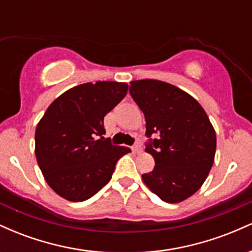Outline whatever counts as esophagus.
<instances>
[{
  "mask_svg": "<svg viewBox=\"0 0 252 252\" xmlns=\"http://www.w3.org/2000/svg\"><path fill=\"white\" fill-rule=\"evenodd\" d=\"M132 152L136 153V154H140L141 152H142V147L140 146V144H135L134 147H132Z\"/></svg>",
  "mask_w": 252,
  "mask_h": 252,
  "instance_id": "esophagus-1",
  "label": "esophagus"
}]
</instances>
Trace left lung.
<instances>
[{
  "mask_svg": "<svg viewBox=\"0 0 252 252\" xmlns=\"http://www.w3.org/2000/svg\"><path fill=\"white\" fill-rule=\"evenodd\" d=\"M129 92L146 118V152L155 160L154 169L142 174L144 184L166 202L189 198L215 162L217 137L209 116L190 94L161 80H134Z\"/></svg>",
  "mask_w": 252,
  "mask_h": 252,
  "instance_id": "1",
  "label": "left lung"
}]
</instances>
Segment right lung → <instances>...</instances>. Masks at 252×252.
Segmentation results:
<instances>
[{
	"instance_id": "add662e5",
	"label": "right lung",
	"mask_w": 252,
	"mask_h": 252,
	"mask_svg": "<svg viewBox=\"0 0 252 252\" xmlns=\"http://www.w3.org/2000/svg\"><path fill=\"white\" fill-rule=\"evenodd\" d=\"M128 92V84L86 83L59 96L35 130V156L57 194L84 201L110 181L117 161L130 152L104 137V117Z\"/></svg>"
}]
</instances>
